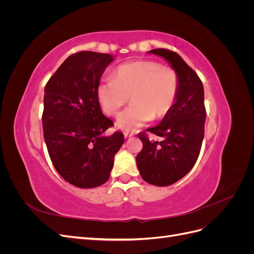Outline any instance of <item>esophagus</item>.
I'll return each instance as SVG.
<instances>
[{
	"label": "esophagus",
	"mask_w": 254,
	"mask_h": 254,
	"mask_svg": "<svg viewBox=\"0 0 254 254\" xmlns=\"http://www.w3.org/2000/svg\"><path fill=\"white\" fill-rule=\"evenodd\" d=\"M133 135V133L132 132H124V136L126 137V139H127V137H130V136H132Z\"/></svg>",
	"instance_id": "obj_1"
}]
</instances>
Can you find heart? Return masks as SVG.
Instances as JSON below:
<instances>
[{
	"mask_svg": "<svg viewBox=\"0 0 254 254\" xmlns=\"http://www.w3.org/2000/svg\"><path fill=\"white\" fill-rule=\"evenodd\" d=\"M111 76L97 86V99L107 115L117 117L130 98L131 106L117 120L121 130L134 131L150 120L165 118L173 108L179 88L174 68L157 61L136 60L120 64Z\"/></svg>",
	"mask_w": 254,
	"mask_h": 254,
	"instance_id": "obj_1",
	"label": "heart"
}]
</instances>
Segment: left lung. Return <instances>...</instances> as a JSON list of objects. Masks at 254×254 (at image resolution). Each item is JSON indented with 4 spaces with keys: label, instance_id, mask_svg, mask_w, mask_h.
I'll return each instance as SVG.
<instances>
[{
    "label": "left lung",
    "instance_id": "left-lung-1",
    "mask_svg": "<svg viewBox=\"0 0 254 254\" xmlns=\"http://www.w3.org/2000/svg\"><path fill=\"white\" fill-rule=\"evenodd\" d=\"M149 53L168 61L178 75L179 88L171 111L159 125L146 130L162 140L151 141L145 131L139 133L143 148L136 156V165L146 182L167 187L183 178L200 153L206 117L204 91L197 73L178 54L166 49Z\"/></svg>",
    "mask_w": 254,
    "mask_h": 254
}]
</instances>
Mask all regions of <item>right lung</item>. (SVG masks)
<instances>
[{
    "mask_svg": "<svg viewBox=\"0 0 254 254\" xmlns=\"http://www.w3.org/2000/svg\"><path fill=\"white\" fill-rule=\"evenodd\" d=\"M109 54L83 51L68 56L44 89L42 125L54 167L80 189L102 186L109 179L115 153L124 134L103 133L113 126L97 99L102 75L113 61Z\"/></svg>",
    "mask_w": 254,
    "mask_h": 254,
    "instance_id": "1",
    "label": "right lung"
}]
</instances>
